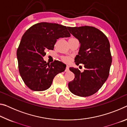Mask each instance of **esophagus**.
Segmentation results:
<instances>
[{"label":"esophagus","instance_id":"esophagus-1","mask_svg":"<svg viewBox=\"0 0 127 127\" xmlns=\"http://www.w3.org/2000/svg\"><path fill=\"white\" fill-rule=\"evenodd\" d=\"M65 72H68L69 71V66H68V65H67V66H66V69L65 70Z\"/></svg>","mask_w":127,"mask_h":127}]
</instances>
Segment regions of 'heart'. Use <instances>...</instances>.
Segmentation results:
<instances>
[{
  "mask_svg": "<svg viewBox=\"0 0 127 127\" xmlns=\"http://www.w3.org/2000/svg\"><path fill=\"white\" fill-rule=\"evenodd\" d=\"M64 60L65 62H68L70 61V58H64Z\"/></svg>",
  "mask_w": 127,
  "mask_h": 127,
  "instance_id": "1",
  "label": "heart"
}]
</instances>
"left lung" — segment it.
<instances>
[{
  "label": "left lung",
  "mask_w": 127,
  "mask_h": 127,
  "mask_svg": "<svg viewBox=\"0 0 127 127\" xmlns=\"http://www.w3.org/2000/svg\"><path fill=\"white\" fill-rule=\"evenodd\" d=\"M67 28L80 43L74 62L77 65L83 64L85 68L81 72L75 68H69L75 75L68 83V88L74 95H92L102 87L109 75L112 63L109 41L104 33L94 27Z\"/></svg>",
  "instance_id": "left-lung-1"
}]
</instances>
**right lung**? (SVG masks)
Returning <instances> with one entry per match:
<instances>
[{"label":"right lung","instance_id":"obj_1","mask_svg":"<svg viewBox=\"0 0 127 127\" xmlns=\"http://www.w3.org/2000/svg\"><path fill=\"white\" fill-rule=\"evenodd\" d=\"M70 36L67 27L49 23L36 24L24 34L17 57L20 76L29 89L34 91L47 90L56 74L65 71L66 65L63 62L55 60L50 64L43 57L46 51L54 50L58 39Z\"/></svg>","mask_w":127,"mask_h":127}]
</instances>
